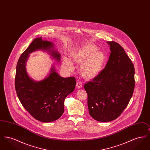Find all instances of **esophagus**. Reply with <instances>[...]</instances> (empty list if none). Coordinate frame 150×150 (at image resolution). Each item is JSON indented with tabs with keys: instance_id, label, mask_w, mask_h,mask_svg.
<instances>
[{
	"instance_id": "1",
	"label": "esophagus",
	"mask_w": 150,
	"mask_h": 150,
	"mask_svg": "<svg viewBox=\"0 0 150 150\" xmlns=\"http://www.w3.org/2000/svg\"><path fill=\"white\" fill-rule=\"evenodd\" d=\"M76 87L78 89H80V88L82 87V83L80 81H77L76 84Z\"/></svg>"
}]
</instances>
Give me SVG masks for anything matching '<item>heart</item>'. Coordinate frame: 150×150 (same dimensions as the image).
I'll use <instances>...</instances> for the list:
<instances>
[{
	"instance_id": "heart-1",
	"label": "heart",
	"mask_w": 150,
	"mask_h": 150,
	"mask_svg": "<svg viewBox=\"0 0 150 150\" xmlns=\"http://www.w3.org/2000/svg\"><path fill=\"white\" fill-rule=\"evenodd\" d=\"M70 57L73 61L80 64L79 71L87 80L97 78L102 71L106 60L105 53L97 50V47L92 43H86L72 49ZM62 66L67 71L74 70V64L67 58L62 60Z\"/></svg>"
}]
</instances>
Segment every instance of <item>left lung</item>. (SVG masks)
Segmentation results:
<instances>
[{
  "instance_id": "1",
  "label": "left lung",
  "mask_w": 150,
  "mask_h": 150,
  "mask_svg": "<svg viewBox=\"0 0 150 150\" xmlns=\"http://www.w3.org/2000/svg\"><path fill=\"white\" fill-rule=\"evenodd\" d=\"M111 53L100 75L84 85L90 115L97 121L118 117L127 106L135 86L134 67L120 44L107 42Z\"/></svg>"
}]
</instances>
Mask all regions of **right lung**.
<instances>
[{"mask_svg": "<svg viewBox=\"0 0 150 150\" xmlns=\"http://www.w3.org/2000/svg\"><path fill=\"white\" fill-rule=\"evenodd\" d=\"M42 38H35L20 57L16 67L15 88L22 106L30 114L39 121L49 122L63 114L64 99L74 91L76 80L74 77L60 76L54 66L49 75L40 81L29 76L26 64L33 52L42 50L60 62L61 54L54 49V44Z\"/></svg>", "mask_w": 150, "mask_h": 150, "instance_id": "right-lung-1", "label": "right lung"}]
</instances>
